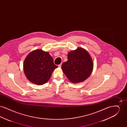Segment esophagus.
<instances>
[{"label":"esophagus","mask_w":127,"mask_h":127,"mask_svg":"<svg viewBox=\"0 0 127 127\" xmlns=\"http://www.w3.org/2000/svg\"><path fill=\"white\" fill-rule=\"evenodd\" d=\"M59 66V67H61V64H60V65H59V66Z\"/></svg>","instance_id":"obj_1"}]
</instances>
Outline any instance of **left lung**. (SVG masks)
I'll list each match as a JSON object with an SVG mask.
<instances>
[{"instance_id":"obj_1","label":"left lung","mask_w":127,"mask_h":127,"mask_svg":"<svg viewBox=\"0 0 127 127\" xmlns=\"http://www.w3.org/2000/svg\"><path fill=\"white\" fill-rule=\"evenodd\" d=\"M67 61L61 66L63 73L73 83L85 81L91 75L93 62L89 52L84 48H78L68 53Z\"/></svg>"}]
</instances>
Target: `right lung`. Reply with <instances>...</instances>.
<instances>
[{
    "instance_id": "obj_1",
    "label": "right lung",
    "mask_w": 127,
    "mask_h": 127,
    "mask_svg": "<svg viewBox=\"0 0 127 127\" xmlns=\"http://www.w3.org/2000/svg\"><path fill=\"white\" fill-rule=\"evenodd\" d=\"M58 66L48 52L37 49L30 53L25 59L23 70L31 83L41 85L47 83Z\"/></svg>"
}]
</instances>
